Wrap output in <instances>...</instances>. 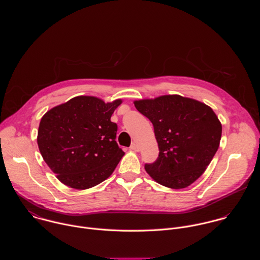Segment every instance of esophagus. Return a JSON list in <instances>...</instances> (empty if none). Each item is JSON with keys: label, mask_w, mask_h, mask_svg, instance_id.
Returning <instances> with one entry per match:
<instances>
[{"label": "esophagus", "mask_w": 260, "mask_h": 260, "mask_svg": "<svg viewBox=\"0 0 260 260\" xmlns=\"http://www.w3.org/2000/svg\"><path fill=\"white\" fill-rule=\"evenodd\" d=\"M129 149H131V150H133V151H136V152H138V151H140V147L138 146V144H136V143H133V144H132V146L129 147Z\"/></svg>", "instance_id": "1"}]
</instances>
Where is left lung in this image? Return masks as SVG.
Masks as SVG:
<instances>
[{"label": "left lung", "instance_id": "8db88e82", "mask_svg": "<svg viewBox=\"0 0 260 260\" xmlns=\"http://www.w3.org/2000/svg\"><path fill=\"white\" fill-rule=\"evenodd\" d=\"M135 107L154 127L159 154L145 170L157 183L182 189L198 180L213 159L222 126L204 103L178 94L140 100Z\"/></svg>", "mask_w": 260, "mask_h": 260}]
</instances>
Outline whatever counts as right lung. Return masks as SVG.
<instances>
[{"label": "right lung", "mask_w": 260, "mask_h": 260, "mask_svg": "<svg viewBox=\"0 0 260 260\" xmlns=\"http://www.w3.org/2000/svg\"><path fill=\"white\" fill-rule=\"evenodd\" d=\"M121 102L80 95L42 117L37 138L39 150L67 186L87 189L114 172L124 152L115 141L117 124L111 116Z\"/></svg>", "instance_id": "obj_1"}]
</instances>
